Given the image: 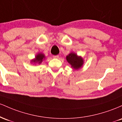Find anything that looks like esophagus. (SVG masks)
<instances>
[{
  "label": "esophagus",
  "instance_id": "34e87169",
  "mask_svg": "<svg viewBox=\"0 0 122 122\" xmlns=\"http://www.w3.org/2000/svg\"><path fill=\"white\" fill-rule=\"evenodd\" d=\"M53 58H58V57H59V56H58V55H56V56H53Z\"/></svg>",
  "mask_w": 122,
  "mask_h": 122
}]
</instances>
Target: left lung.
Listing matches in <instances>:
<instances>
[{
  "instance_id": "8db88e82",
  "label": "left lung",
  "mask_w": 122,
  "mask_h": 122,
  "mask_svg": "<svg viewBox=\"0 0 122 122\" xmlns=\"http://www.w3.org/2000/svg\"><path fill=\"white\" fill-rule=\"evenodd\" d=\"M66 60L71 67L74 69L77 70L82 66L84 60L81 56H78L75 53H71L66 56Z\"/></svg>"
}]
</instances>
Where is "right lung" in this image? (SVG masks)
Returning a JSON list of instances; mask_svg holds the SVG:
<instances>
[{
  "label": "right lung",
  "mask_w": 122,
  "mask_h": 122,
  "mask_svg": "<svg viewBox=\"0 0 122 122\" xmlns=\"http://www.w3.org/2000/svg\"><path fill=\"white\" fill-rule=\"evenodd\" d=\"M45 55L42 53H38V54H37L36 56V58H34V60H32L31 61V62H33L36 64V63H38V64H40L42 62V61L45 59Z\"/></svg>",
  "instance_id": "obj_1"
}]
</instances>
